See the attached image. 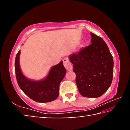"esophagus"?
Returning a JSON list of instances; mask_svg holds the SVG:
<instances>
[{"label":"esophagus","mask_w":130,"mask_h":130,"mask_svg":"<svg viewBox=\"0 0 130 130\" xmlns=\"http://www.w3.org/2000/svg\"><path fill=\"white\" fill-rule=\"evenodd\" d=\"M63 62L65 69H67L68 71H70V70H72V68L73 67H72V65L69 61V59L68 58H64L63 59Z\"/></svg>","instance_id":"1"}]
</instances>
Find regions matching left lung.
<instances>
[{
    "label": "left lung",
    "mask_w": 130,
    "mask_h": 130,
    "mask_svg": "<svg viewBox=\"0 0 130 130\" xmlns=\"http://www.w3.org/2000/svg\"><path fill=\"white\" fill-rule=\"evenodd\" d=\"M91 44L78 53L69 56L76 74V83L84 97L96 98L102 96L113 78V60L109 48L101 37L92 32Z\"/></svg>",
    "instance_id": "obj_1"
}]
</instances>
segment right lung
<instances>
[{
  "mask_svg": "<svg viewBox=\"0 0 130 130\" xmlns=\"http://www.w3.org/2000/svg\"><path fill=\"white\" fill-rule=\"evenodd\" d=\"M21 50L18 53L15 61V75L19 87L26 95L38 103L52 102L58 98L59 87L67 72L62 61L53 66L45 78L36 81L24 75L19 65Z\"/></svg>",
  "mask_w": 130,
  "mask_h": 130,
  "instance_id": "1",
  "label": "right lung"
}]
</instances>
